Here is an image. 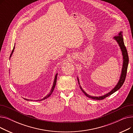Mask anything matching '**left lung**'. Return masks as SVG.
<instances>
[{"label":"left lung","instance_id":"8db88e82","mask_svg":"<svg viewBox=\"0 0 133 133\" xmlns=\"http://www.w3.org/2000/svg\"><path fill=\"white\" fill-rule=\"evenodd\" d=\"M114 39L117 41V43L118 44V45H119V46L121 48V51L122 52V55H123V67H122V73H121V75L120 79L119 81H118L117 85L114 87V88L113 90H111V91H110L109 93L106 94V95H104L102 96H99V97L91 96L88 95L87 93H86V92H85L84 90H83L82 89V88L80 86V87L82 90V92L85 94V95H86V96L87 97H88L89 98H91L94 100H103L104 99H105L106 97L113 94L114 92H116L117 90L119 89L122 87V86L123 85V83L125 81V77H126V75H127V68H128V62H129V58H128V52L127 51L126 47H125L124 44L123 38L122 35V32H121L120 33H118L117 36H115L114 37ZM78 80L79 82V84H80L78 79Z\"/></svg>","mask_w":133,"mask_h":133}]
</instances>
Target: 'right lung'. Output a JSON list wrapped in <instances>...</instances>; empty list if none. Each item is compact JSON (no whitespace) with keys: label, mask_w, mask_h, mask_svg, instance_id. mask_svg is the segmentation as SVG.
I'll return each mask as SVG.
<instances>
[{"label":"right lung","mask_w":133,"mask_h":133,"mask_svg":"<svg viewBox=\"0 0 133 133\" xmlns=\"http://www.w3.org/2000/svg\"><path fill=\"white\" fill-rule=\"evenodd\" d=\"M14 49H15V47H13V50H12V53H11V55H10V57H11V55H12V53H13V51H14ZM57 75H58V74L57 73V74L55 75V78H54V83H53V86H52V89H51V92H50V93H49L48 94H47V96H46L44 98H43V99H41V100H40H40H45V99H47V97H48L49 96H50L51 94H52V92H53V90H54V88H55V85H56V83H57ZM25 100H28V99H24Z\"/></svg>","instance_id":"add662e5"}]
</instances>
